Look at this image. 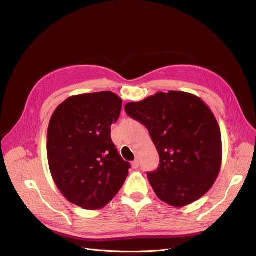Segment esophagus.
<instances>
[{
  "label": "esophagus",
  "mask_w": 256,
  "mask_h": 256,
  "mask_svg": "<svg viewBox=\"0 0 256 256\" xmlns=\"http://www.w3.org/2000/svg\"><path fill=\"white\" fill-rule=\"evenodd\" d=\"M132 166H133V168H139V160H134L133 162H132Z\"/></svg>",
  "instance_id": "34e87169"
}]
</instances>
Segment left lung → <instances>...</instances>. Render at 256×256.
Instances as JSON below:
<instances>
[{
  "mask_svg": "<svg viewBox=\"0 0 256 256\" xmlns=\"http://www.w3.org/2000/svg\"><path fill=\"white\" fill-rule=\"evenodd\" d=\"M124 108L148 130L158 150L159 166L148 178L160 200L182 208L210 190L222 166V135L214 114L200 98L160 92Z\"/></svg>",
  "mask_w": 256,
  "mask_h": 256,
  "instance_id": "obj_1",
  "label": "left lung"
}]
</instances>
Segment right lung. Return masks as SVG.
Wrapping results in <instances>:
<instances>
[{
  "mask_svg": "<svg viewBox=\"0 0 256 256\" xmlns=\"http://www.w3.org/2000/svg\"><path fill=\"white\" fill-rule=\"evenodd\" d=\"M122 99L112 92L72 96L56 108L47 130V159L56 186L85 210L106 206L124 184L130 164L110 138Z\"/></svg>",
  "mask_w": 256,
  "mask_h": 256,
  "instance_id": "right-lung-1",
  "label": "right lung"
}]
</instances>
